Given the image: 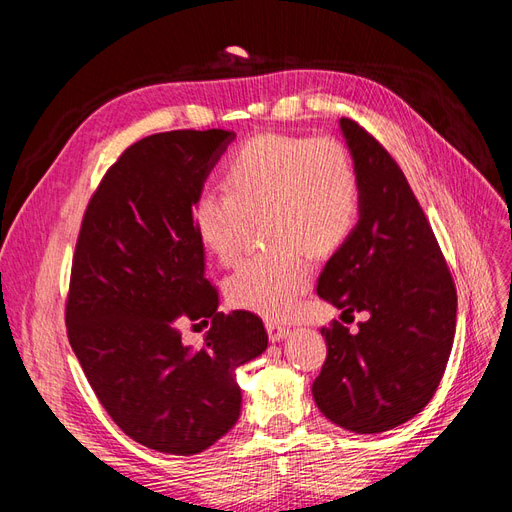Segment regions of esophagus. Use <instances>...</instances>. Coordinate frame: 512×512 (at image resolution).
<instances>
[{"label": "esophagus", "mask_w": 512, "mask_h": 512, "mask_svg": "<svg viewBox=\"0 0 512 512\" xmlns=\"http://www.w3.org/2000/svg\"><path fill=\"white\" fill-rule=\"evenodd\" d=\"M267 333H269V339L275 344V342H282V339L288 335V329L282 327V324H277L273 320H267Z\"/></svg>", "instance_id": "1"}]
</instances>
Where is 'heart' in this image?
<instances>
[{"mask_svg":"<svg viewBox=\"0 0 512 512\" xmlns=\"http://www.w3.org/2000/svg\"><path fill=\"white\" fill-rule=\"evenodd\" d=\"M361 181L346 147L331 138L262 134L224 170V190H205L192 209L200 247L228 265L250 220L273 250L241 260L226 277L230 305L269 320L290 318L312 282V256L335 254L356 228Z\"/></svg>","mask_w":512,"mask_h":512,"instance_id":"b5f03b06","label":"heart"}]
</instances>
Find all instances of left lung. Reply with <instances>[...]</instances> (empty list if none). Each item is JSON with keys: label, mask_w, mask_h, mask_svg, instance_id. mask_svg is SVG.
Here are the masks:
<instances>
[{"label": "left lung", "mask_w": 512, "mask_h": 512, "mask_svg": "<svg viewBox=\"0 0 512 512\" xmlns=\"http://www.w3.org/2000/svg\"><path fill=\"white\" fill-rule=\"evenodd\" d=\"M361 181V213L350 239L324 265L318 297L365 312L350 333H320L327 361L314 380L318 410L354 433L410 421L436 393L451 356L457 290L440 245L397 162L359 123L339 119Z\"/></svg>", "instance_id": "left-lung-1"}]
</instances>
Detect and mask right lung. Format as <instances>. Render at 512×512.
Listing matches in <instances>:
<instances>
[{
  "instance_id": "right-lung-1",
  "label": "right lung",
  "mask_w": 512,
  "mask_h": 512,
  "mask_svg": "<svg viewBox=\"0 0 512 512\" xmlns=\"http://www.w3.org/2000/svg\"><path fill=\"white\" fill-rule=\"evenodd\" d=\"M228 130L151 134L108 168L72 260L66 327L91 389L119 429L153 451L196 455L235 427L237 369L267 350L262 320L218 312L192 209ZM211 323L203 349L178 327Z\"/></svg>"
}]
</instances>
